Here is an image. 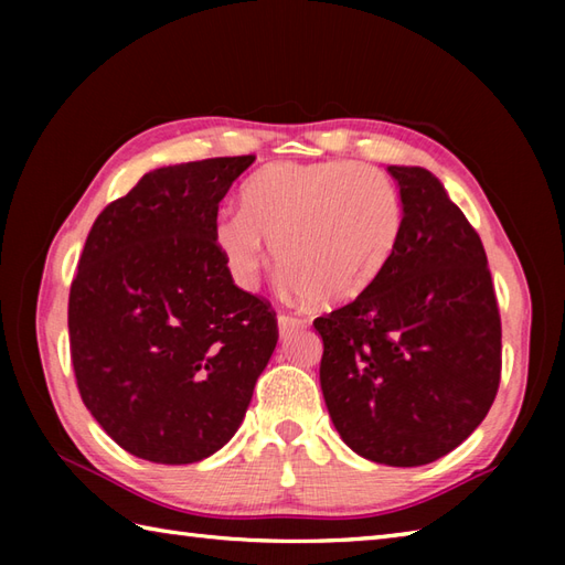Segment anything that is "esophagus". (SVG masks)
<instances>
[{
  "instance_id": "1",
  "label": "esophagus",
  "mask_w": 565,
  "mask_h": 565,
  "mask_svg": "<svg viewBox=\"0 0 565 565\" xmlns=\"http://www.w3.org/2000/svg\"><path fill=\"white\" fill-rule=\"evenodd\" d=\"M276 326H279L281 340H286L294 330H298V328H306V320H303V318H296V316H286V313H281L279 318H276Z\"/></svg>"
}]
</instances>
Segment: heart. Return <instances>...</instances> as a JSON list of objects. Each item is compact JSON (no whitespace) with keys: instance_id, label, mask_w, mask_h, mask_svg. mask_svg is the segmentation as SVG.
Wrapping results in <instances>:
<instances>
[{"instance_id":"obj_1","label":"heart","mask_w":565,"mask_h":565,"mask_svg":"<svg viewBox=\"0 0 565 565\" xmlns=\"http://www.w3.org/2000/svg\"><path fill=\"white\" fill-rule=\"evenodd\" d=\"M401 233V201L369 164L332 160L269 164L239 191V215L215 223V245L235 279L255 286L274 247L291 291L347 306L386 269Z\"/></svg>"}]
</instances>
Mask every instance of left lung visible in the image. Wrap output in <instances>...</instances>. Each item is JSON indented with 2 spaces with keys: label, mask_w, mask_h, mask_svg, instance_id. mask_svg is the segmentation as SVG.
<instances>
[{
  "label": "left lung",
  "mask_w": 565,
  "mask_h": 565,
  "mask_svg": "<svg viewBox=\"0 0 565 565\" xmlns=\"http://www.w3.org/2000/svg\"><path fill=\"white\" fill-rule=\"evenodd\" d=\"M401 233L371 289L316 318L320 388L369 461L425 466L483 423L500 383V313L481 237L425 167L391 164Z\"/></svg>",
  "instance_id": "obj_1"
}]
</instances>
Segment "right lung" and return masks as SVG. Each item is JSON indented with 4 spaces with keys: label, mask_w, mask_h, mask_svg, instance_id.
Wrapping results in <instances>:
<instances>
[{
    "label": "right lung",
    "mask_w": 565,
    "mask_h": 565,
    "mask_svg": "<svg viewBox=\"0 0 565 565\" xmlns=\"http://www.w3.org/2000/svg\"><path fill=\"white\" fill-rule=\"evenodd\" d=\"M255 162L160 167L94 221L70 289L77 388L118 447L194 463L243 425L279 340L274 310L233 284L218 203Z\"/></svg>",
    "instance_id": "1"
}]
</instances>
